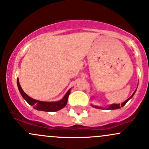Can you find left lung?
I'll use <instances>...</instances> for the list:
<instances>
[{
	"label": "left lung",
	"instance_id": "8db88e82",
	"mask_svg": "<svg viewBox=\"0 0 149 149\" xmlns=\"http://www.w3.org/2000/svg\"><path fill=\"white\" fill-rule=\"evenodd\" d=\"M136 89H137V88H136ZM136 89L135 90V91H134V92H133V94H132V95L130 96V97H129V98L127 99V100H125V101L124 102L122 103L121 104H112L109 105V106L107 108H103V107H102L95 106V105H93V104H91V106L94 107V108H97V109H120V107H123L124 106V105L127 102V101H128V100H130V99H131L132 97H133V95H134L135 93H136Z\"/></svg>",
	"mask_w": 149,
	"mask_h": 149
}]
</instances>
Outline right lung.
<instances>
[{
	"mask_svg": "<svg viewBox=\"0 0 149 149\" xmlns=\"http://www.w3.org/2000/svg\"><path fill=\"white\" fill-rule=\"evenodd\" d=\"M17 86L21 95H22V97L29 104L34 107V109H37V110L45 111V112H56V111H58L60 110V109H63V107H65L66 104H67L68 99V96L70 92V89L66 92L65 96H64L61 100H59V101L43 102L36 100H34V99H32L31 97H29L27 94L23 91L22 87H21L20 84H19V79H17Z\"/></svg>",
	"mask_w": 149,
	"mask_h": 149,
	"instance_id": "obj_1",
	"label": "right lung"
}]
</instances>
